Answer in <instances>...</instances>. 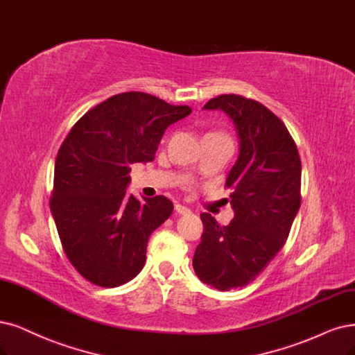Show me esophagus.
<instances>
[{
  "mask_svg": "<svg viewBox=\"0 0 355 355\" xmlns=\"http://www.w3.org/2000/svg\"><path fill=\"white\" fill-rule=\"evenodd\" d=\"M175 212L180 214V215H189V214H191L190 209L187 206H184V205H175Z\"/></svg>",
  "mask_w": 355,
  "mask_h": 355,
  "instance_id": "obj_1",
  "label": "esophagus"
}]
</instances>
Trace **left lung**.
I'll return each instance as SVG.
<instances>
[{
    "mask_svg": "<svg viewBox=\"0 0 355 355\" xmlns=\"http://www.w3.org/2000/svg\"><path fill=\"white\" fill-rule=\"evenodd\" d=\"M203 110L231 118L240 153L225 182L235 216L220 227L211 214L200 215L193 268L202 282L230 291L253 281L284 247L301 203V161L285 124L257 101L220 95Z\"/></svg>",
    "mask_w": 355,
    "mask_h": 355,
    "instance_id": "left-lung-1",
    "label": "left lung"
}]
</instances>
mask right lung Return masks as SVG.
Wrapping results in <instances>:
<instances>
[{
  "label": "right lung",
  "instance_id": "obj_1",
  "mask_svg": "<svg viewBox=\"0 0 355 355\" xmlns=\"http://www.w3.org/2000/svg\"><path fill=\"white\" fill-rule=\"evenodd\" d=\"M143 92L118 94L78 120L55 159L51 212L71 265L89 282L114 288L146 261L150 234L174 211L165 196L127 193L133 164L155 159L165 130L187 116Z\"/></svg>",
  "mask_w": 355,
  "mask_h": 355
}]
</instances>
